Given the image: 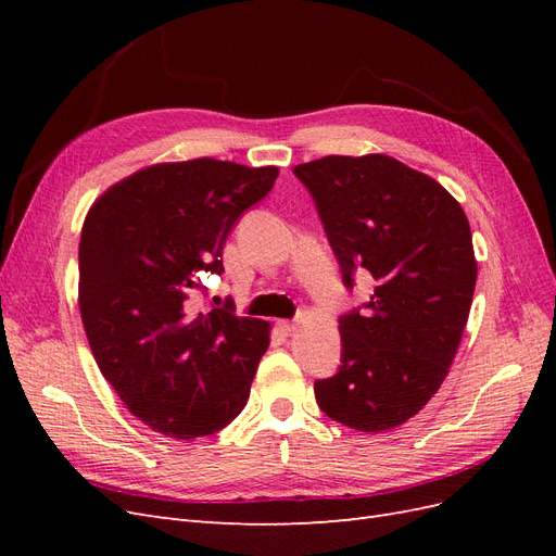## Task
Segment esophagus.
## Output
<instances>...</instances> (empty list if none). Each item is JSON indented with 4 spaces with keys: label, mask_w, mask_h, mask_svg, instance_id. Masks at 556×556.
<instances>
[{
    "label": "esophagus",
    "mask_w": 556,
    "mask_h": 556,
    "mask_svg": "<svg viewBox=\"0 0 556 556\" xmlns=\"http://www.w3.org/2000/svg\"><path fill=\"white\" fill-rule=\"evenodd\" d=\"M278 327H280V331H285V333H294L296 327H299V319H280Z\"/></svg>",
    "instance_id": "obj_1"
}]
</instances>
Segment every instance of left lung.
Masks as SVG:
<instances>
[{
    "instance_id": "8db88e82",
    "label": "left lung",
    "mask_w": 556,
    "mask_h": 556,
    "mask_svg": "<svg viewBox=\"0 0 556 556\" xmlns=\"http://www.w3.org/2000/svg\"><path fill=\"white\" fill-rule=\"evenodd\" d=\"M352 290L376 278L364 311L339 317V374L315 382L336 422L387 431L439 392L473 301L478 262L466 213L441 182L390 155H327L294 166Z\"/></svg>"
}]
</instances>
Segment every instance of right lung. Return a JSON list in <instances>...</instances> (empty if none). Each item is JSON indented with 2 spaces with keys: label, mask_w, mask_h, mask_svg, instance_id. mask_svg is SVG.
I'll list each match as a JSON object with an SVG mask.
<instances>
[{
  "label": "right lung",
  "mask_w": 556,
  "mask_h": 556,
  "mask_svg": "<svg viewBox=\"0 0 556 556\" xmlns=\"http://www.w3.org/2000/svg\"><path fill=\"white\" fill-rule=\"evenodd\" d=\"M278 166L199 157L115 182L86 215L78 306L99 371L129 413L176 441L225 429L250 396L271 325L199 308L201 276L225 271L223 248Z\"/></svg>",
  "instance_id": "1"
}]
</instances>
